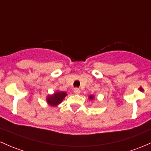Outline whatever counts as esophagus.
Wrapping results in <instances>:
<instances>
[{
  "label": "esophagus",
  "mask_w": 151,
  "mask_h": 151,
  "mask_svg": "<svg viewBox=\"0 0 151 151\" xmlns=\"http://www.w3.org/2000/svg\"><path fill=\"white\" fill-rule=\"evenodd\" d=\"M74 93H76V94H80L81 91H80V89L76 88L74 89Z\"/></svg>",
  "instance_id": "obj_1"
}]
</instances>
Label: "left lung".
Returning <instances> with one entry per match:
<instances>
[{
    "label": "left lung",
    "mask_w": 151,
    "mask_h": 151,
    "mask_svg": "<svg viewBox=\"0 0 151 151\" xmlns=\"http://www.w3.org/2000/svg\"><path fill=\"white\" fill-rule=\"evenodd\" d=\"M89 98H90V100H92V99H93V98H94V96H90V97H89Z\"/></svg>",
    "instance_id": "1"
}]
</instances>
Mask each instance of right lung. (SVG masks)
<instances>
[{"instance_id": "1", "label": "right lung", "mask_w": 151, "mask_h": 151, "mask_svg": "<svg viewBox=\"0 0 151 151\" xmlns=\"http://www.w3.org/2000/svg\"><path fill=\"white\" fill-rule=\"evenodd\" d=\"M66 93L65 92H57L52 96H48L47 98V101L49 105L53 106H55L58 105L61 101H63V98L66 96Z\"/></svg>"}]
</instances>
